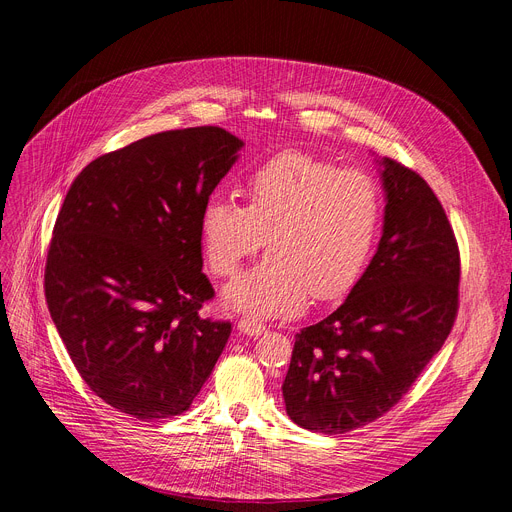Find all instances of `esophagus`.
Segmentation results:
<instances>
[{
	"instance_id": "obj_1",
	"label": "esophagus",
	"mask_w": 512,
	"mask_h": 512,
	"mask_svg": "<svg viewBox=\"0 0 512 512\" xmlns=\"http://www.w3.org/2000/svg\"><path fill=\"white\" fill-rule=\"evenodd\" d=\"M238 332H240V334H245V336H253V338H257V336L265 334V326L261 324V321H257V319L242 317V319L238 321Z\"/></svg>"
}]
</instances>
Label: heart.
I'll use <instances>...</instances> for the list:
<instances>
[{"mask_svg": "<svg viewBox=\"0 0 512 512\" xmlns=\"http://www.w3.org/2000/svg\"><path fill=\"white\" fill-rule=\"evenodd\" d=\"M245 207L209 199L199 232L207 265L232 278L267 238L272 253L224 290L228 307L261 315H299L313 294L338 299L351 290L373 255L382 228V191L359 170H340L286 151L253 170Z\"/></svg>", "mask_w": 512, "mask_h": 512, "instance_id": "obj_1", "label": "heart"}]
</instances>
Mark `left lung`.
I'll list each match as a JSON object with an SVG mask.
<instances>
[{
    "label": "left lung",
    "instance_id": "8db88e82",
    "mask_svg": "<svg viewBox=\"0 0 512 512\" xmlns=\"http://www.w3.org/2000/svg\"><path fill=\"white\" fill-rule=\"evenodd\" d=\"M386 193L378 251L344 303L294 336L282 384L288 417L346 434L388 413L448 338L459 309L461 259L429 184L375 159Z\"/></svg>",
    "mask_w": 512,
    "mask_h": 512
}]
</instances>
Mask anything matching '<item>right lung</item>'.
Segmentation results:
<instances>
[{"mask_svg":"<svg viewBox=\"0 0 512 512\" xmlns=\"http://www.w3.org/2000/svg\"><path fill=\"white\" fill-rule=\"evenodd\" d=\"M242 143L218 126L151 134L76 176L58 213L45 299L80 378L137 419L184 413L230 321L203 319L201 209Z\"/></svg>","mask_w":512,"mask_h":512,"instance_id":"add662e5","label":"right lung"}]
</instances>
